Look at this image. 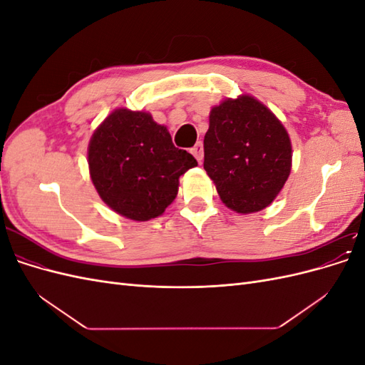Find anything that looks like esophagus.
I'll return each mask as SVG.
<instances>
[{"mask_svg":"<svg viewBox=\"0 0 365 365\" xmlns=\"http://www.w3.org/2000/svg\"><path fill=\"white\" fill-rule=\"evenodd\" d=\"M193 153V157L197 160V163H202V158H204V148H202V143H196V145L192 148L190 150Z\"/></svg>","mask_w":365,"mask_h":365,"instance_id":"1","label":"esophagus"}]
</instances>
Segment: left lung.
I'll list each match as a JSON object with an SVG mask.
<instances>
[{
  "instance_id": "obj_1",
  "label": "left lung",
  "mask_w": 365,
  "mask_h": 365,
  "mask_svg": "<svg viewBox=\"0 0 365 365\" xmlns=\"http://www.w3.org/2000/svg\"><path fill=\"white\" fill-rule=\"evenodd\" d=\"M292 146L282 121L252 96L227 98L210 111L204 169L228 208H267L288 180Z\"/></svg>"
}]
</instances>
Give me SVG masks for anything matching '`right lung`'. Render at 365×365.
I'll return each instance as SVG.
<instances>
[{"label":"right lung","instance_id":"add662e5","mask_svg":"<svg viewBox=\"0 0 365 365\" xmlns=\"http://www.w3.org/2000/svg\"><path fill=\"white\" fill-rule=\"evenodd\" d=\"M88 165L102 201L143 222L164 213L178 193L180 176L197 161L175 148L168 128L149 113L120 108L94 130Z\"/></svg>","mask_w":365,"mask_h":365}]
</instances>
